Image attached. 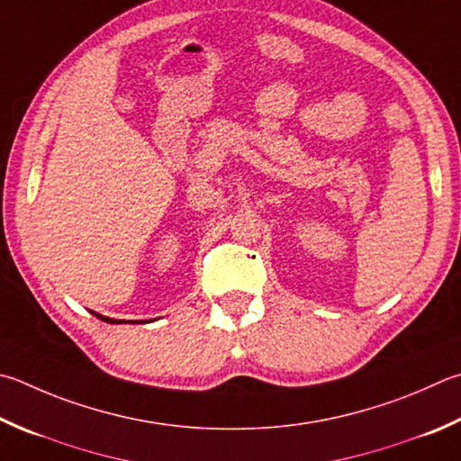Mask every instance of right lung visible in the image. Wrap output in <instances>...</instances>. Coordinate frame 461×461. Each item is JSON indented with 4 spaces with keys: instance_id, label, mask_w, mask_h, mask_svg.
I'll list each match as a JSON object with an SVG mask.
<instances>
[{
    "instance_id": "1",
    "label": "right lung",
    "mask_w": 461,
    "mask_h": 461,
    "mask_svg": "<svg viewBox=\"0 0 461 461\" xmlns=\"http://www.w3.org/2000/svg\"><path fill=\"white\" fill-rule=\"evenodd\" d=\"M92 314H95L96 318H100V321H103V322H108V324H122V322H131V324H135V322H143V321H119V318L103 316V314H98V312H92Z\"/></svg>"
}]
</instances>
